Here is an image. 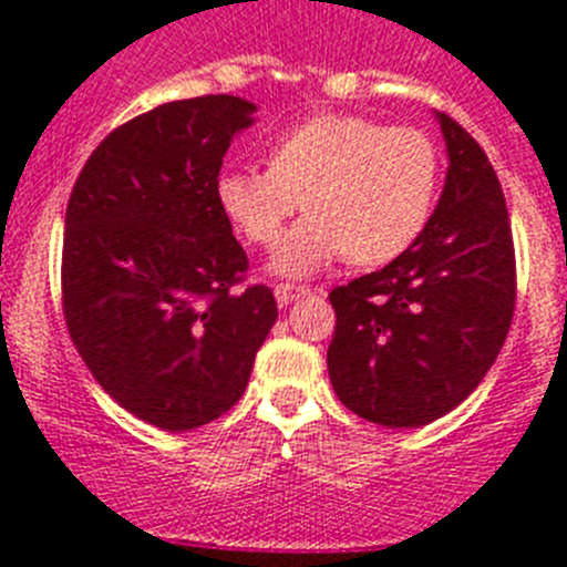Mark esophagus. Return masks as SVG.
<instances>
[{
	"label": "esophagus",
	"instance_id": "esophagus-1",
	"mask_svg": "<svg viewBox=\"0 0 567 567\" xmlns=\"http://www.w3.org/2000/svg\"><path fill=\"white\" fill-rule=\"evenodd\" d=\"M303 295H309V287H300V284H275V300H278L280 307H287V303L303 298Z\"/></svg>",
	"mask_w": 567,
	"mask_h": 567
}]
</instances>
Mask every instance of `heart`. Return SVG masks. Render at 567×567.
Here are the masks:
<instances>
[{"mask_svg":"<svg viewBox=\"0 0 567 567\" xmlns=\"http://www.w3.org/2000/svg\"><path fill=\"white\" fill-rule=\"evenodd\" d=\"M440 187L437 144L417 127L349 113L312 115L269 150V167L224 169L215 182L221 213L255 247H275V269L309 275L349 258L380 267L412 247L432 218Z\"/></svg>","mask_w":567,"mask_h":567,"instance_id":"b5f03b06","label":"heart"}]
</instances>
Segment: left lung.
Returning a JSON list of instances; mask_svg holds the SVG:
<instances>
[{
	"mask_svg": "<svg viewBox=\"0 0 567 567\" xmlns=\"http://www.w3.org/2000/svg\"><path fill=\"white\" fill-rule=\"evenodd\" d=\"M449 175L420 238L400 258L334 287L327 363L340 403L369 423L412 429L463 403L508 338L517 258L488 155L440 113Z\"/></svg>",
	"mask_w": 567,
	"mask_h": 567,
	"instance_id": "1",
	"label": "left lung"
}]
</instances>
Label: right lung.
<instances>
[{
  "mask_svg": "<svg viewBox=\"0 0 567 567\" xmlns=\"http://www.w3.org/2000/svg\"><path fill=\"white\" fill-rule=\"evenodd\" d=\"M255 104L169 102L118 124L90 153L64 215L62 312L104 392L164 432L227 414L278 307L244 287L249 258L215 182Z\"/></svg>",
  "mask_w": 567,
  "mask_h": 567,
  "instance_id": "right-lung-1",
  "label": "right lung"
}]
</instances>
